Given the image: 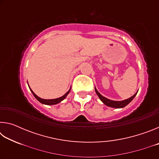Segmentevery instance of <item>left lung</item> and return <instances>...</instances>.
<instances>
[{"label":"left lung","instance_id":"8db88e82","mask_svg":"<svg viewBox=\"0 0 159 159\" xmlns=\"http://www.w3.org/2000/svg\"><path fill=\"white\" fill-rule=\"evenodd\" d=\"M95 92L97 93V95H98V96L99 97V98L100 99V100L102 102H103V103L105 104V105L110 107H113V108H123V107H125L126 105H128V104L130 103V102L132 100H133L134 97L136 96L137 93H138V92H137L134 95L130 97V98H128L127 99H125V100L114 101V100H111V99L106 98L105 97L102 96L101 94L98 92V90L96 89L95 87Z\"/></svg>","mask_w":159,"mask_h":159}]
</instances>
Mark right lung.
<instances>
[{
	"label": "right lung",
	"instance_id": "add662e5",
	"mask_svg": "<svg viewBox=\"0 0 159 159\" xmlns=\"http://www.w3.org/2000/svg\"><path fill=\"white\" fill-rule=\"evenodd\" d=\"M28 85H29V84H28ZM29 89H30L32 94H33L34 96L35 97V98H36L38 101H39L40 102H41V103L43 104H47V105H53V104H57L58 103H60V102L64 100V99L66 98V96L68 95V94L69 93L70 90H71V88H70L68 92L66 93L63 96H61V97H60V98H59L52 99H42L41 98H39V96H37L36 94H35L33 92V91H32V90L31 89L30 87H29Z\"/></svg>",
	"mask_w": 159,
	"mask_h": 159
}]
</instances>
